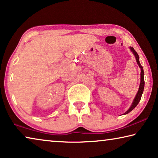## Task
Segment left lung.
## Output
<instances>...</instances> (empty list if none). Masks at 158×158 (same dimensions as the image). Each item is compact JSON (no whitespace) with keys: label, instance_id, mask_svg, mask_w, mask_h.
I'll return each instance as SVG.
<instances>
[{"label":"left lung","instance_id":"obj_1","mask_svg":"<svg viewBox=\"0 0 158 158\" xmlns=\"http://www.w3.org/2000/svg\"><path fill=\"white\" fill-rule=\"evenodd\" d=\"M129 49H131V51L133 52V54L135 56L136 62H137V64L139 66L140 69V86H139V89H138V93L136 94V95L134 98V99L133 101V103H132L131 106L129 108L128 110H127L126 113H124L125 114H128V113H130L132 110H133V109L137 106V105L138 104V103L140 102V101L141 99V96H142V94L143 93V90H144V86H145V81H144V71H143V68L142 66H141L140 61H139V56H138V53L136 52L135 49H133V48L132 47H130Z\"/></svg>","mask_w":158,"mask_h":158}]
</instances>
